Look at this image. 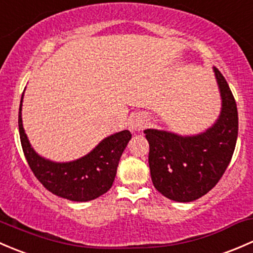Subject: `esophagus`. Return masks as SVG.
<instances>
[{
    "label": "esophagus",
    "mask_w": 253,
    "mask_h": 253,
    "mask_svg": "<svg viewBox=\"0 0 253 253\" xmlns=\"http://www.w3.org/2000/svg\"><path fill=\"white\" fill-rule=\"evenodd\" d=\"M146 126V119L141 114H135L129 119V126L131 131H140Z\"/></svg>",
    "instance_id": "esophagus-1"
}]
</instances>
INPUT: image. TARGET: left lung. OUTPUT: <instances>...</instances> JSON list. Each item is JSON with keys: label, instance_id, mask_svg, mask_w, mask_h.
Returning <instances> with one entry per match:
<instances>
[{"label": "left lung", "instance_id": "obj_1", "mask_svg": "<svg viewBox=\"0 0 253 253\" xmlns=\"http://www.w3.org/2000/svg\"><path fill=\"white\" fill-rule=\"evenodd\" d=\"M222 96V112L215 124L195 136H179L163 130H145L150 144L148 165L156 189L168 199L191 202L217 185L228 168L238 139L235 98L225 78L214 68Z\"/></svg>", "mask_w": 253, "mask_h": 253}]
</instances>
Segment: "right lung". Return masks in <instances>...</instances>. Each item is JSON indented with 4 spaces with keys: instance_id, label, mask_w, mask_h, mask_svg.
<instances>
[{
    "instance_id": "add662e5",
    "label": "right lung",
    "mask_w": 253,
    "mask_h": 253,
    "mask_svg": "<svg viewBox=\"0 0 253 253\" xmlns=\"http://www.w3.org/2000/svg\"><path fill=\"white\" fill-rule=\"evenodd\" d=\"M22 100L19 106L20 142L34 175L48 191L70 201L85 202L106 194L113 185L119 160L131 139L129 130L111 135L90 153L68 163H54L40 157L29 144L22 123Z\"/></svg>"
}]
</instances>
